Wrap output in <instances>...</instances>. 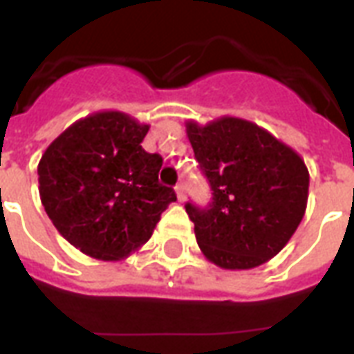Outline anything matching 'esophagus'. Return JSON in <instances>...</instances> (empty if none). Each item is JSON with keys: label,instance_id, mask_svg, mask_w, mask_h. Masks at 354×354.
Returning <instances> with one entry per match:
<instances>
[{"label": "esophagus", "instance_id": "obj_1", "mask_svg": "<svg viewBox=\"0 0 354 354\" xmlns=\"http://www.w3.org/2000/svg\"><path fill=\"white\" fill-rule=\"evenodd\" d=\"M176 196L180 202H185V187H183V183H178L176 185Z\"/></svg>", "mask_w": 354, "mask_h": 354}]
</instances>
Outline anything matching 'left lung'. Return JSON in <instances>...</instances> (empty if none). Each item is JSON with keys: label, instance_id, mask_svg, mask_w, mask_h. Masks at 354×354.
<instances>
[{"label": "left lung", "instance_id": "obj_1", "mask_svg": "<svg viewBox=\"0 0 354 354\" xmlns=\"http://www.w3.org/2000/svg\"><path fill=\"white\" fill-rule=\"evenodd\" d=\"M213 202L185 204L200 250L224 270L261 266L286 246L308 200V169L296 150L255 122H185Z\"/></svg>", "mask_w": 354, "mask_h": 354}]
</instances>
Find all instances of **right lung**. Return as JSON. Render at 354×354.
Returning <instances> with one entry per match:
<instances>
[{"mask_svg": "<svg viewBox=\"0 0 354 354\" xmlns=\"http://www.w3.org/2000/svg\"><path fill=\"white\" fill-rule=\"evenodd\" d=\"M149 128L118 110L91 113L41 156V205L58 233L90 257L119 261L136 252L176 202L158 182L161 156L141 147Z\"/></svg>", "mask_w": 354, "mask_h": 354, "instance_id": "obj_1", "label": "right lung"}]
</instances>
